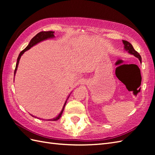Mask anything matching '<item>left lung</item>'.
<instances>
[{"label":"left lung","instance_id":"obj_1","mask_svg":"<svg viewBox=\"0 0 155 155\" xmlns=\"http://www.w3.org/2000/svg\"><path fill=\"white\" fill-rule=\"evenodd\" d=\"M123 42L124 44V48L125 49V51H128V53H130L131 54H133L134 57H137V58H139V60L140 62H141V57L139 54V52H137L135 50H134L133 45H131L129 42H128L127 41H123Z\"/></svg>","mask_w":155,"mask_h":155}]
</instances>
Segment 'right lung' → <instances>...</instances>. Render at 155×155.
I'll list each match as a JSON object with an SVG mask.
<instances>
[{
  "label": "right lung",
  "mask_w": 155,
  "mask_h": 155,
  "mask_svg": "<svg viewBox=\"0 0 155 155\" xmlns=\"http://www.w3.org/2000/svg\"><path fill=\"white\" fill-rule=\"evenodd\" d=\"M54 32H53V31H42V32H39V33H38L37 35H35V37L31 39L30 42H29V44L28 45L27 47H26V48L24 49V50L22 51L21 52H20V54H19V55H18V58H17V62H16V68H15V70L14 75H15L16 72V71H17V67H18V63H19L20 58H21V56L23 54V53H24V52H25V51H27L29 50V49H30L31 47H33V46H35V45H37V43H38V42H41V41H42L47 40V39H48V38H54ZM69 96H70V95H69ZM69 96L68 97L67 99L66 100L65 103H64V106H63V107H62V109L61 112L60 113V114H59L57 117L52 118V119H48V120H53V121H55V120H58L59 118H61V115H62V112H63V110H64L65 104H66V103H67V100H68V98ZM32 117H35L34 116H32Z\"/></svg>",
  "instance_id": "obj_1"
}]
</instances>
